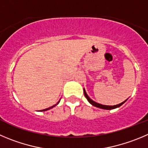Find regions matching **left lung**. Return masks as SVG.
Here are the masks:
<instances>
[{
    "mask_svg": "<svg viewBox=\"0 0 148 148\" xmlns=\"http://www.w3.org/2000/svg\"><path fill=\"white\" fill-rule=\"evenodd\" d=\"M83 90H84V95H85V98H86V99H88V101H89L90 103L91 104H92V105L95 106V107H99V108L103 109V110H112V109H115V108H117V107H121V106L122 105L123 103H125V101H123V102H122V103H119V104H117V105H114V106H107V105H103V104H100V103H96V102L93 101L92 100V99H90L89 96H88V95H87L86 92H85V90L84 89Z\"/></svg>",
    "mask_w": 148,
    "mask_h": 148,
    "instance_id": "left-lung-1",
    "label": "left lung"
}]
</instances>
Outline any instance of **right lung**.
<instances>
[{"instance_id":"right-lung-1","label":"right lung","mask_w":148,"mask_h":148,"mask_svg":"<svg viewBox=\"0 0 148 148\" xmlns=\"http://www.w3.org/2000/svg\"><path fill=\"white\" fill-rule=\"evenodd\" d=\"M59 103V101L58 102V103H57V104H58V103ZM57 104H55V105H53V106H52V107H49V108H47V109H45V110H40V111H41V112H43V111H46V110H49V109H51V108H52V107H55V106H56V105H57Z\"/></svg>"}]
</instances>
